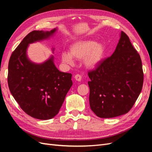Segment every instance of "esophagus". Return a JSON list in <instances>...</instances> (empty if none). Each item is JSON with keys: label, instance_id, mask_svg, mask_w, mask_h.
<instances>
[{"label": "esophagus", "instance_id": "1", "mask_svg": "<svg viewBox=\"0 0 152 152\" xmlns=\"http://www.w3.org/2000/svg\"><path fill=\"white\" fill-rule=\"evenodd\" d=\"M74 78H75V79L77 80V81H80L81 80V79H82V77H81V75H79V74H77V75H75V76H74Z\"/></svg>", "mask_w": 152, "mask_h": 152}]
</instances>
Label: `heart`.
<instances>
[{
    "instance_id": "1",
    "label": "heart",
    "mask_w": 152,
    "mask_h": 152,
    "mask_svg": "<svg viewBox=\"0 0 152 152\" xmlns=\"http://www.w3.org/2000/svg\"><path fill=\"white\" fill-rule=\"evenodd\" d=\"M104 53V48L101 43H96L92 40H82L73 44L70 53L63 52L61 59L63 63L72 65L73 58L82 59L84 65L89 68L97 66L102 60Z\"/></svg>"
}]
</instances>
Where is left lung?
I'll use <instances>...</instances> for the list:
<instances>
[{"label":"left lung","instance_id":"8db88e82","mask_svg":"<svg viewBox=\"0 0 152 152\" xmlns=\"http://www.w3.org/2000/svg\"><path fill=\"white\" fill-rule=\"evenodd\" d=\"M91 109L100 118L127 113L134 104L143 84L139 53L121 31L114 53L88 72Z\"/></svg>","mask_w":152,"mask_h":152}]
</instances>
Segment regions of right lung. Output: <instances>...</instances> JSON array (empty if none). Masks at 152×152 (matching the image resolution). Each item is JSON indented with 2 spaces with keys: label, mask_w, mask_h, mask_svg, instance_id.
Wrapping results in <instances>:
<instances>
[{
  "label": "right lung",
  "mask_w": 152,
  "mask_h": 152,
  "mask_svg": "<svg viewBox=\"0 0 152 152\" xmlns=\"http://www.w3.org/2000/svg\"><path fill=\"white\" fill-rule=\"evenodd\" d=\"M56 30L31 31L12 52L9 61L11 93L26 114L40 120H48L58 113L73 84L72 75L58 70L53 56L40 64L31 62L26 50L30 44L49 38Z\"/></svg>",
  "instance_id": "add662e5"
}]
</instances>
